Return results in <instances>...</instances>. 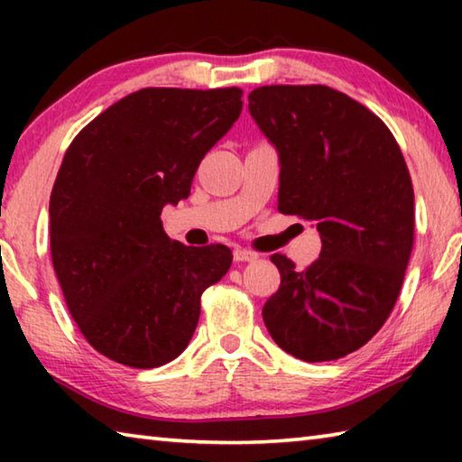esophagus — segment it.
<instances>
[{"instance_id": "obj_1", "label": "esophagus", "mask_w": 462, "mask_h": 462, "mask_svg": "<svg viewBox=\"0 0 462 462\" xmlns=\"http://www.w3.org/2000/svg\"><path fill=\"white\" fill-rule=\"evenodd\" d=\"M256 259H259V254L253 253V250H246V248L234 250V261L236 263H253Z\"/></svg>"}]
</instances>
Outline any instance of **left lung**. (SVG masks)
Returning a JSON list of instances; mask_svg holds the SVG:
<instances>
[{
  "mask_svg": "<svg viewBox=\"0 0 462 462\" xmlns=\"http://www.w3.org/2000/svg\"><path fill=\"white\" fill-rule=\"evenodd\" d=\"M248 112L279 156V212L322 238L308 271L271 256L281 287L264 326L295 358L336 361L379 332L400 295L413 245L408 167L385 124L326 85L259 88Z\"/></svg>",
  "mask_w": 462,
  "mask_h": 462,
  "instance_id": "obj_1",
  "label": "left lung"
}]
</instances>
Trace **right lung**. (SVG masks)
Masks as SVG:
<instances>
[{"label": "right lung", "instance_id": "add662e5", "mask_svg": "<svg viewBox=\"0 0 462 462\" xmlns=\"http://www.w3.org/2000/svg\"><path fill=\"white\" fill-rule=\"evenodd\" d=\"M242 91L148 88L116 101L69 146L51 193V253L73 319L112 361L154 369L183 353L201 293L232 264L224 245L171 240L161 212L242 112Z\"/></svg>", "mask_w": 462, "mask_h": 462}]
</instances>
